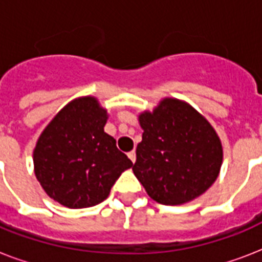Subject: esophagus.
Instances as JSON below:
<instances>
[{
  "label": "esophagus",
  "instance_id": "1",
  "mask_svg": "<svg viewBox=\"0 0 262 262\" xmlns=\"http://www.w3.org/2000/svg\"><path fill=\"white\" fill-rule=\"evenodd\" d=\"M127 156H129V159H130L132 162H133V163H135V162H136V152L135 151H130V152H129V154H127Z\"/></svg>",
  "mask_w": 262,
  "mask_h": 262
}]
</instances>
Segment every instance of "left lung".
Masks as SVG:
<instances>
[{"label":"left lung","instance_id":"obj_1","mask_svg":"<svg viewBox=\"0 0 262 262\" xmlns=\"http://www.w3.org/2000/svg\"><path fill=\"white\" fill-rule=\"evenodd\" d=\"M144 130L133 172L154 201L181 205L205 193L219 177L223 147L203 114L181 99L164 98L139 114Z\"/></svg>","mask_w":262,"mask_h":262}]
</instances>
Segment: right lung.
<instances>
[{
  "label": "right lung",
  "mask_w": 262,
  "mask_h": 262,
  "mask_svg": "<svg viewBox=\"0 0 262 262\" xmlns=\"http://www.w3.org/2000/svg\"><path fill=\"white\" fill-rule=\"evenodd\" d=\"M107 118L95 96H80L63 106L39 136L32 155L35 177L63 207L102 203L119 175L133 166L104 132Z\"/></svg>",
  "instance_id": "1"
}]
</instances>
